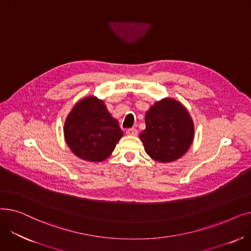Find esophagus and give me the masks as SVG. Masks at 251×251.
Masks as SVG:
<instances>
[{"instance_id": "34e87169", "label": "esophagus", "mask_w": 251, "mask_h": 251, "mask_svg": "<svg viewBox=\"0 0 251 251\" xmlns=\"http://www.w3.org/2000/svg\"><path fill=\"white\" fill-rule=\"evenodd\" d=\"M126 134L131 136H136L138 134V131L135 128H129L126 130Z\"/></svg>"}]
</instances>
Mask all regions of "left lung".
<instances>
[{"label": "left lung", "instance_id": "left-lung-1", "mask_svg": "<svg viewBox=\"0 0 251 251\" xmlns=\"http://www.w3.org/2000/svg\"><path fill=\"white\" fill-rule=\"evenodd\" d=\"M146 129L139 137L147 153L153 160L170 163L190 148L194 127L183 105L172 99L156 101L146 114Z\"/></svg>", "mask_w": 251, "mask_h": 251}]
</instances>
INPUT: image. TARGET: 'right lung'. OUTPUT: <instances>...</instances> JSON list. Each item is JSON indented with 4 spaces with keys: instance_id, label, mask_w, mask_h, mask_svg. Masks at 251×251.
<instances>
[{
    "instance_id": "add662e5",
    "label": "right lung",
    "mask_w": 251,
    "mask_h": 251,
    "mask_svg": "<svg viewBox=\"0 0 251 251\" xmlns=\"http://www.w3.org/2000/svg\"><path fill=\"white\" fill-rule=\"evenodd\" d=\"M64 134L70 150L78 157L101 162L110 156L123 131L102 100L89 97L75 104L66 119Z\"/></svg>"
}]
</instances>
